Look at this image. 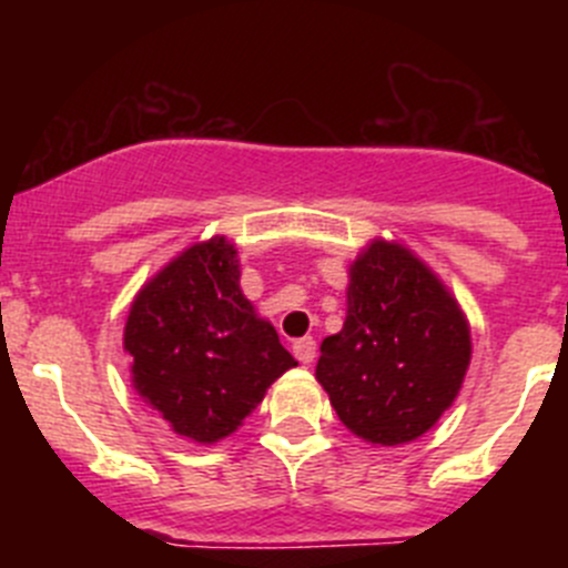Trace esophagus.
I'll return each mask as SVG.
<instances>
[{"label":"esophagus","instance_id":"obj_1","mask_svg":"<svg viewBox=\"0 0 568 568\" xmlns=\"http://www.w3.org/2000/svg\"><path fill=\"white\" fill-rule=\"evenodd\" d=\"M292 353H295V358L301 364H312L314 356H317V342H314L312 336L295 339V342H292Z\"/></svg>","mask_w":568,"mask_h":568}]
</instances>
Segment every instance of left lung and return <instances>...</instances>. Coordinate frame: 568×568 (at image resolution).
<instances>
[{"label":"left lung","instance_id":"1","mask_svg":"<svg viewBox=\"0 0 568 568\" xmlns=\"http://www.w3.org/2000/svg\"><path fill=\"white\" fill-rule=\"evenodd\" d=\"M469 353L456 297L412 251L375 240L351 265L345 325L320 345L317 381L347 430L392 447L450 408Z\"/></svg>","mask_w":568,"mask_h":568}]
</instances>
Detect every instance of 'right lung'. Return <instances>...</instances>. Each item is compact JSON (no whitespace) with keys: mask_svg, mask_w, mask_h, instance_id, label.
I'll return each mask as SVG.
<instances>
[{"mask_svg":"<svg viewBox=\"0 0 568 568\" xmlns=\"http://www.w3.org/2000/svg\"><path fill=\"white\" fill-rule=\"evenodd\" d=\"M123 347L140 397L201 445L234 434L297 364L240 290L237 251L223 237L187 248L138 292Z\"/></svg>","mask_w":568,"mask_h":568,"instance_id":"obj_1","label":"right lung"}]
</instances>
